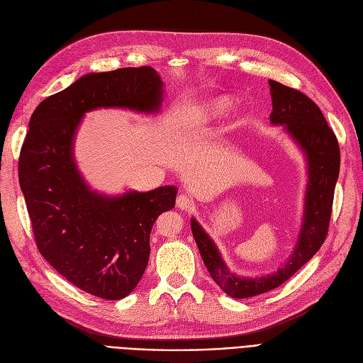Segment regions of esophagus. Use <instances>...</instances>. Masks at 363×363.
I'll list each match as a JSON object with an SVG mask.
<instances>
[{"mask_svg":"<svg viewBox=\"0 0 363 363\" xmlns=\"http://www.w3.org/2000/svg\"><path fill=\"white\" fill-rule=\"evenodd\" d=\"M177 206L181 208V211H193V208H194V201L189 199L188 196L181 194L177 199Z\"/></svg>","mask_w":363,"mask_h":363,"instance_id":"obj_1","label":"esophagus"}]
</instances>
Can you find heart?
Instances as JSON below:
<instances>
[{
  "label": "heart",
  "instance_id": "obj_1",
  "mask_svg": "<svg viewBox=\"0 0 363 363\" xmlns=\"http://www.w3.org/2000/svg\"><path fill=\"white\" fill-rule=\"evenodd\" d=\"M233 106V100L228 95H219V97L207 99L200 104L185 106L178 110L175 116V125L179 129H191L207 121H212Z\"/></svg>",
  "mask_w": 363,
  "mask_h": 363
}]
</instances>
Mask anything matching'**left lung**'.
Here are the masks:
<instances>
[{"instance_id": "8db88e82", "label": "left lung", "mask_w": 363, "mask_h": 363, "mask_svg": "<svg viewBox=\"0 0 363 363\" xmlns=\"http://www.w3.org/2000/svg\"><path fill=\"white\" fill-rule=\"evenodd\" d=\"M272 113L271 122L284 125L303 150L308 160V186L304 196L301 230L289 262L277 272L244 278L228 269L218 247L196 219L191 231L206 268L219 287L234 298L268 293L291 278L320 249L328 234L334 189L340 172V147L319 107L303 92L269 79Z\"/></svg>"}]
</instances>
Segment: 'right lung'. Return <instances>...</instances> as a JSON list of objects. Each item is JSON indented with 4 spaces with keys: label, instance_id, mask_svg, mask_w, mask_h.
Returning a JSON list of instances; mask_svg holds the SVG:
<instances>
[{
    "label": "right lung",
    "instance_id": "add662e5",
    "mask_svg": "<svg viewBox=\"0 0 363 363\" xmlns=\"http://www.w3.org/2000/svg\"><path fill=\"white\" fill-rule=\"evenodd\" d=\"M163 82L150 67L88 73L50 95L32 113L18 157L25 196L40 253L85 293L106 300L126 297L150 257L156 219L175 207L174 185L107 197L85 184L73 159V140L84 114L100 107L156 113Z\"/></svg>",
    "mask_w": 363,
    "mask_h": 363
}]
</instances>
